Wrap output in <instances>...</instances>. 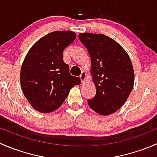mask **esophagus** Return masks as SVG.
Listing matches in <instances>:
<instances>
[{"label": "esophagus", "instance_id": "1", "mask_svg": "<svg viewBox=\"0 0 157 157\" xmlns=\"http://www.w3.org/2000/svg\"><path fill=\"white\" fill-rule=\"evenodd\" d=\"M86 74L85 72H82L80 75V80H81L82 83H84L85 80H86Z\"/></svg>", "mask_w": 157, "mask_h": 157}]
</instances>
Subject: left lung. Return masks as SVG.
Instances as JSON below:
<instances>
[{
  "label": "left lung",
  "instance_id": "1",
  "mask_svg": "<svg viewBox=\"0 0 157 157\" xmlns=\"http://www.w3.org/2000/svg\"><path fill=\"white\" fill-rule=\"evenodd\" d=\"M80 42L91 58L94 98L88 105L102 115H109L121 108L128 99L134 82V73L129 55L114 39L103 34H79Z\"/></svg>",
  "mask_w": 157,
  "mask_h": 157
}]
</instances>
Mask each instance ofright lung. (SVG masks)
Listing matches in <instances>:
<instances>
[{"instance_id":"1","label":"right lung","mask_w":157,"mask_h":157,"mask_svg":"<svg viewBox=\"0 0 157 157\" xmlns=\"http://www.w3.org/2000/svg\"><path fill=\"white\" fill-rule=\"evenodd\" d=\"M72 31H55L41 38L29 49L20 71L24 96L36 110L49 113L59 108L71 89L80 84L70 74L63 61V52L75 40Z\"/></svg>"}]
</instances>
